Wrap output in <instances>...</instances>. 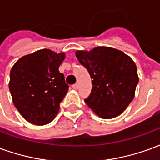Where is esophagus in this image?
<instances>
[{"instance_id":"obj_1","label":"esophagus","mask_w":160,"mask_h":160,"mask_svg":"<svg viewBox=\"0 0 160 160\" xmlns=\"http://www.w3.org/2000/svg\"><path fill=\"white\" fill-rule=\"evenodd\" d=\"M72 87H73L74 90H77V89L79 88V84L78 83L74 84V85H73V86H72Z\"/></svg>"}]
</instances>
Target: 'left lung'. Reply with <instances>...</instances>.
Wrapping results in <instances>:
<instances>
[{
	"mask_svg": "<svg viewBox=\"0 0 160 160\" xmlns=\"http://www.w3.org/2000/svg\"><path fill=\"white\" fill-rule=\"evenodd\" d=\"M75 56L92 79V93L85 99L89 108L104 119L122 114L134 99L139 81L137 68L130 56L105 46L77 50Z\"/></svg>",
	"mask_w": 160,
	"mask_h": 160,
	"instance_id": "left-lung-1",
	"label": "left lung"
}]
</instances>
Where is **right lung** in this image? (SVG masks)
I'll return each mask as SVG.
<instances>
[{
  "instance_id": "right-lung-1",
  "label": "right lung",
  "mask_w": 160,
  "mask_h": 160,
  "mask_svg": "<svg viewBox=\"0 0 160 160\" xmlns=\"http://www.w3.org/2000/svg\"><path fill=\"white\" fill-rule=\"evenodd\" d=\"M65 53L42 49L19 58L10 71L12 103L30 123L45 125L54 120L68 91L59 67Z\"/></svg>"
}]
</instances>
